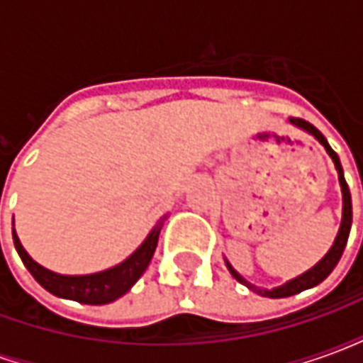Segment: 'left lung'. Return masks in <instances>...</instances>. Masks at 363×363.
I'll return each instance as SVG.
<instances>
[{"label":"left lung","mask_w":363,"mask_h":363,"mask_svg":"<svg viewBox=\"0 0 363 363\" xmlns=\"http://www.w3.org/2000/svg\"><path fill=\"white\" fill-rule=\"evenodd\" d=\"M288 122L291 124V126L299 128V130H303V132H307L309 135H313V138H315V140H317V142H319L320 145L327 150L328 157L333 159L336 173H338L340 192H342V221H340V229H338V233H336L333 247L328 249L327 255H325V257H323V259H320L319 262L315 264V267L309 268V270H305L303 274H299V276H296V278H291V280H288L286 284L276 286V288H272V289L259 288V286H255V284H251L249 280H245L243 276L237 272L235 268L229 264V260L225 259V267H228V270L231 272V276H233L237 281H241L243 286H247V288L251 289V291H255V294H259V296H264V297H272V299H276V297L296 296V294L303 291V289L315 288L317 284H320V281L325 280L328 274L335 270V267L338 264V260H340V257H342L344 247H346V243H348V235H350V228H352L350 189H348L346 179H344V171H342V165H340V159H338V155H336L335 151H333V147L328 145L327 138L320 134L319 130L313 126V124H309V122H305V120H301V118H289Z\"/></svg>","instance_id":"1"}]
</instances>
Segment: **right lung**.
<instances>
[{"label":"right lung","mask_w":363,"mask_h":363,"mask_svg":"<svg viewBox=\"0 0 363 363\" xmlns=\"http://www.w3.org/2000/svg\"><path fill=\"white\" fill-rule=\"evenodd\" d=\"M165 220L167 216H163L157 221V225L151 229L147 237L143 239V243L120 264L101 270V272L79 274V276L52 272L48 268H44L43 264H38L21 245L15 228H13V243H15V249L19 252L21 260L27 267L28 272L33 274V278L46 291H50L52 296L74 299V301L87 305H104L116 301L118 297L130 291L135 281L142 278V274L147 270L151 259H153V252L157 249L159 233H161Z\"/></svg>","instance_id":"right-lung-1"}]
</instances>
